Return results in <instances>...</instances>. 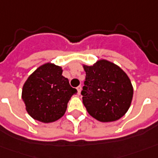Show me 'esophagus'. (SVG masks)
Listing matches in <instances>:
<instances>
[{"mask_svg": "<svg viewBox=\"0 0 158 158\" xmlns=\"http://www.w3.org/2000/svg\"><path fill=\"white\" fill-rule=\"evenodd\" d=\"M77 92H78V94H81V86H78L77 88Z\"/></svg>", "mask_w": 158, "mask_h": 158, "instance_id": "1", "label": "esophagus"}]
</instances>
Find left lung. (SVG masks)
Returning a JSON list of instances; mask_svg holds the SVG:
<instances>
[{"instance_id":"1","label":"left lung","mask_w":158,"mask_h":158,"mask_svg":"<svg viewBox=\"0 0 158 158\" xmlns=\"http://www.w3.org/2000/svg\"><path fill=\"white\" fill-rule=\"evenodd\" d=\"M82 67L86 79L81 94L88 113L101 122H113L123 117L133 97V87L127 73L106 59Z\"/></svg>"}]
</instances>
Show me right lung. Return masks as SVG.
<instances>
[{
	"instance_id": "right-lung-1",
	"label": "right lung",
	"mask_w": 158,
	"mask_h": 158,
	"mask_svg": "<svg viewBox=\"0 0 158 158\" xmlns=\"http://www.w3.org/2000/svg\"><path fill=\"white\" fill-rule=\"evenodd\" d=\"M63 69L52 63L40 65L28 77L21 98L33 119L43 123L56 121L64 115L69 101L77 90L62 76Z\"/></svg>"
}]
</instances>
